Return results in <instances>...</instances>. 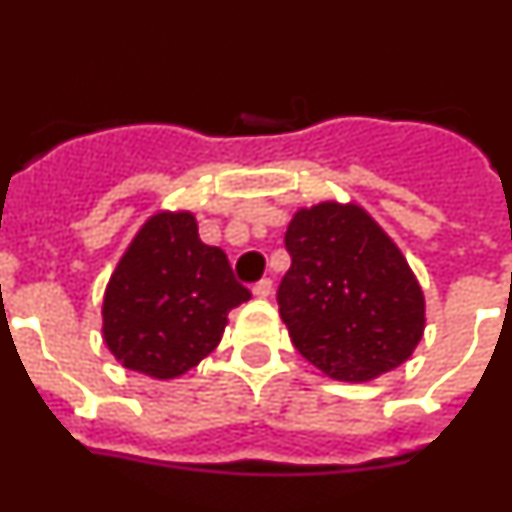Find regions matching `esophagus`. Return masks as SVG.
Here are the masks:
<instances>
[{"label": "esophagus", "instance_id": "esophagus-1", "mask_svg": "<svg viewBox=\"0 0 512 512\" xmlns=\"http://www.w3.org/2000/svg\"><path fill=\"white\" fill-rule=\"evenodd\" d=\"M271 292H274V282L271 279H261V282L253 284V295L261 297V300L271 297Z\"/></svg>", "mask_w": 512, "mask_h": 512}]
</instances>
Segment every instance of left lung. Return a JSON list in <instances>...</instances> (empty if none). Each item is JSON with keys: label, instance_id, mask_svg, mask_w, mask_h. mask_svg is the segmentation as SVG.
<instances>
[{"label": "left lung", "instance_id": "left-lung-1", "mask_svg": "<svg viewBox=\"0 0 512 512\" xmlns=\"http://www.w3.org/2000/svg\"><path fill=\"white\" fill-rule=\"evenodd\" d=\"M284 246L292 266L279 315L295 348L338 382H372L410 359L425 300L400 248L359 205L297 210Z\"/></svg>", "mask_w": 512, "mask_h": 512}]
</instances>
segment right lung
I'll list each match as a JSON object with an SVG mask.
<instances>
[{"mask_svg":"<svg viewBox=\"0 0 512 512\" xmlns=\"http://www.w3.org/2000/svg\"><path fill=\"white\" fill-rule=\"evenodd\" d=\"M251 300L228 256L200 241L192 212H156L112 271L102 302L104 343L125 369L174 379L223 338L228 312Z\"/></svg>","mask_w":512,"mask_h":512,"instance_id":"obj_1","label":"right lung"}]
</instances>
